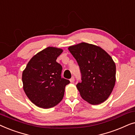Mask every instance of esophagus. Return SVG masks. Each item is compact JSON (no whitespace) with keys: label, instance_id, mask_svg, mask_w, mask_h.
I'll return each instance as SVG.
<instances>
[{"label":"esophagus","instance_id":"esophagus-1","mask_svg":"<svg viewBox=\"0 0 135 135\" xmlns=\"http://www.w3.org/2000/svg\"><path fill=\"white\" fill-rule=\"evenodd\" d=\"M74 81H75V78L73 76H72L70 79V81L71 83H73L74 82Z\"/></svg>","mask_w":135,"mask_h":135}]
</instances>
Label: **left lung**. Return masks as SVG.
<instances>
[{"mask_svg": "<svg viewBox=\"0 0 135 135\" xmlns=\"http://www.w3.org/2000/svg\"><path fill=\"white\" fill-rule=\"evenodd\" d=\"M82 75L76 88L83 99L92 105L105 101L116 81V66L110 55L96 45L86 42L69 46Z\"/></svg>", "mask_w": 135, "mask_h": 135, "instance_id": "left-lung-1", "label": "left lung"}]
</instances>
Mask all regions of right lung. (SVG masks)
<instances>
[{"instance_id": "right-lung-1", "label": "right lung", "mask_w": 135, "mask_h": 135, "mask_svg": "<svg viewBox=\"0 0 135 135\" xmlns=\"http://www.w3.org/2000/svg\"><path fill=\"white\" fill-rule=\"evenodd\" d=\"M63 49L48 47L34 55L22 73L23 88L37 107L49 109L60 103L70 81L61 78L62 67L56 60Z\"/></svg>"}]
</instances>
